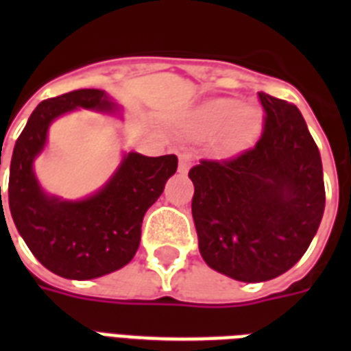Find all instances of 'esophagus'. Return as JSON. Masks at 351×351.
<instances>
[{
	"instance_id": "34e87169",
	"label": "esophagus",
	"mask_w": 351,
	"mask_h": 351,
	"mask_svg": "<svg viewBox=\"0 0 351 351\" xmlns=\"http://www.w3.org/2000/svg\"><path fill=\"white\" fill-rule=\"evenodd\" d=\"M178 158H180V165H178V171H180L182 175H186L189 167L193 164V154L189 151H180L178 153Z\"/></svg>"
}]
</instances>
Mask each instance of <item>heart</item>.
I'll list each match as a JSON object with an SVG mask.
<instances>
[{
	"label": "heart",
	"mask_w": 351,
	"mask_h": 351,
	"mask_svg": "<svg viewBox=\"0 0 351 351\" xmlns=\"http://www.w3.org/2000/svg\"><path fill=\"white\" fill-rule=\"evenodd\" d=\"M191 129L200 136H215L220 132V147L224 153H242L261 138L264 112L256 106H242L234 98H213L195 111Z\"/></svg>",
	"instance_id": "heart-1"
}]
</instances>
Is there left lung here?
I'll return each mask as SVG.
<instances>
[{
	"mask_svg": "<svg viewBox=\"0 0 351 351\" xmlns=\"http://www.w3.org/2000/svg\"><path fill=\"white\" fill-rule=\"evenodd\" d=\"M261 140L233 160H202L189 171L198 250L211 269L264 282L293 267L324 213L319 147L293 104L258 93Z\"/></svg>",
	"mask_w": 351,
	"mask_h": 351,
	"instance_id": "8db88e82",
	"label": "left lung"
}]
</instances>
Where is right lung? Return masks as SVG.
<instances>
[{"label": "right lung", "instance_id": "1", "mask_svg": "<svg viewBox=\"0 0 351 351\" xmlns=\"http://www.w3.org/2000/svg\"><path fill=\"white\" fill-rule=\"evenodd\" d=\"M76 109L120 112L117 101L100 89L73 90L41 101L14 145L8 208L25 244L49 271L89 280L132 261L140 245L143 215L164 193L178 158L125 153L111 178L89 197L65 200L49 195L38 182L34 160L45 149L52 121Z\"/></svg>", "mask_w": 351, "mask_h": 351}]
</instances>
